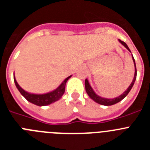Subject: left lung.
Segmentation results:
<instances>
[{"label": "left lung", "instance_id": "8db88e82", "mask_svg": "<svg viewBox=\"0 0 150 150\" xmlns=\"http://www.w3.org/2000/svg\"><path fill=\"white\" fill-rule=\"evenodd\" d=\"M120 41V43H122L123 46L127 49L129 52L130 50L128 48V46H127V44L125 42L123 41L120 40H119ZM132 59H133V62H134V79L132 80V83L130 84V86H128V88H127V90L123 92L122 95H120V96L116 97V98H102V97L99 96V95H97L96 93L95 92V91L93 90V88H91V86H90L89 83H88V80L87 79H86L85 80V87H86V93L88 94V95L89 96V98L91 99L94 100L95 102L98 103L99 104H101V105H104V106H111V105H113L115 104H117L118 102L121 101L122 99H124L125 97L127 96L128 93H129V91H131V89L133 87L134 84V82L136 80V77H137V69H136V64H135V60L134 59L133 55H132Z\"/></svg>", "mask_w": 150, "mask_h": 150}]
</instances>
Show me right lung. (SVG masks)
Listing matches in <instances>:
<instances>
[{"mask_svg":"<svg viewBox=\"0 0 150 150\" xmlns=\"http://www.w3.org/2000/svg\"><path fill=\"white\" fill-rule=\"evenodd\" d=\"M71 76H69L68 77L66 78L63 82L60 84L59 87L55 88L53 91L47 92L45 94H34L30 93L28 91H25L22 88H21L20 86L18 84L16 79L15 76H13L14 78V82H15L16 86L18 88L22 96L25 98L29 102L32 103V104H35L37 106H40V107H43V106L49 105V104L54 103V102L59 100V99L62 97V95L64 93L65 91V85L67 81L68 80Z\"/></svg>","mask_w":150,"mask_h":150,"instance_id":"1","label":"right lung"}]
</instances>
